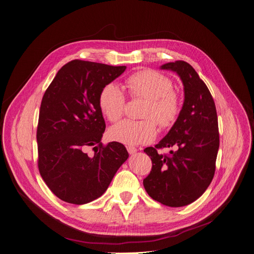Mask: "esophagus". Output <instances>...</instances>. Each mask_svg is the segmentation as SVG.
Wrapping results in <instances>:
<instances>
[{"label": "esophagus", "mask_w": 254, "mask_h": 254, "mask_svg": "<svg viewBox=\"0 0 254 254\" xmlns=\"http://www.w3.org/2000/svg\"><path fill=\"white\" fill-rule=\"evenodd\" d=\"M127 152H128L130 155H132V154H135V153L137 152V149H136V148H134V147H131V146H128V147H127Z\"/></svg>", "instance_id": "esophagus-1"}]
</instances>
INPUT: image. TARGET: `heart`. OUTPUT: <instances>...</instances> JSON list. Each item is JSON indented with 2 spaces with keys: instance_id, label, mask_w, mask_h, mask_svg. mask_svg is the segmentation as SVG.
I'll list each match as a JSON object with an SVG mask.
<instances>
[{
  "instance_id": "1",
  "label": "heart",
  "mask_w": 254,
  "mask_h": 254,
  "mask_svg": "<svg viewBox=\"0 0 254 254\" xmlns=\"http://www.w3.org/2000/svg\"><path fill=\"white\" fill-rule=\"evenodd\" d=\"M127 87L134 98L147 100L142 117L144 121H123L109 129L115 142L134 146L151 143L157 135L155 120L161 127H169L179 112V98L172 90V82L165 75L153 70L140 71L127 79ZM99 106L108 121L118 122L125 112L126 96L117 84H107L99 94Z\"/></svg>"
}]
</instances>
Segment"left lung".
Masks as SVG:
<instances>
[{
	"instance_id": "8db88e82",
	"label": "left lung",
	"mask_w": 254,
	"mask_h": 254,
	"mask_svg": "<svg viewBox=\"0 0 254 254\" xmlns=\"http://www.w3.org/2000/svg\"><path fill=\"white\" fill-rule=\"evenodd\" d=\"M160 68L179 76L184 101L168 133L144 150L153 166L143 183L153 199L179 207L196 200L213 180L220 146L218 117L210 90L190 64L176 61ZM162 147L175 150L163 155L157 153Z\"/></svg>"
}]
</instances>
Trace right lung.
Segmentation results:
<instances>
[{
	"label": "right lung",
	"instance_id": "add662e5",
	"mask_svg": "<svg viewBox=\"0 0 254 254\" xmlns=\"http://www.w3.org/2000/svg\"><path fill=\"white\" fill-rule=\"evenodd\" d=\"M127 66L75 60L64 64L42 97L36 139L38 169L62 200L84 204L100 197L128 158L126 147H103L105 122L99 106L104 86ZM94 146L95 155L85 153Z\"/></svg>",
	"mask_w": 254,
	"mask_h": 254
}]
</instances>
